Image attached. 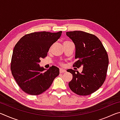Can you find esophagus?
<instances>
[{
  "instance_id": "1",
  "label": "esophagus",
  "mask_w": 120,
  "mask_h": 120,
  "mask_svg": "<svg viewBox=\"0 0 120 120\" xmlns=\"http://www.w3.org/2000/svg\"><path fill=\"white\" fill-rule=\"evenodd\" d=\"M66 72V71L65 70L63 69H60V74H62V73Z\"/></svg>"
}]
</instances>
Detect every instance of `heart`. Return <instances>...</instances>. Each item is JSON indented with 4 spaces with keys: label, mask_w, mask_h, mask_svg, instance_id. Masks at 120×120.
Returning a JSON list of instances; mask_svg holds the SVG:
<instances>
[{
    "label": "heart",
    "mask_w": 120,
    "mask_h": 120,
    "mask_svg": "<svg viewBox=\"0 0 120 120\" xmlns=\"http://www.w3.org/2000/svg\"><path fill=\"white\" fill-rule=\"evenodd\" d=\"M69 42V41H66V42Z\"/></svg>",
    "instance_id": "obj_1"
}]
</instances>
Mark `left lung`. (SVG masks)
Wrapping results in <instances>:
<instances>
[{"label": "left lung", "mask_w": 120, "mask_h": 120, "mask_svg": "<svg viewBox=\"0 0 120 120\" xmlns=\"http://www.w3.org/2000/svg\"><path fill=\"white\" fill-rule=\"evenodd\" d=\"M66 35L74 42L77 60L73 66L82 67L81 73L72 69L67 71L72 75L69 86L73 92L86 96L98 89L106 79L109 66L107 52L99 38L93 34L75 31L66 32Z\"/></svg>", "instance_id": "1"}]
</instances>
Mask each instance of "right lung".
<instances>
[{"mask_svg": "<svg viewBox=\"0 0 120 120\" xmlns=\"http://www.w3.org/2000/svg\"><path fill=\"white\" fill-rule=\"evenodd\" d=\"M56 33L40 32L23 36L14 48L11 69L22 90L31 95H40L49 88L59 75V69L52 66L45 72L39 62L47 56L50 48L61 35Z\"/></svg>", "mask_w": 120, "mask_h": 120, "instance_id": "add662e5", "label": "right lung"}]
</instances>
